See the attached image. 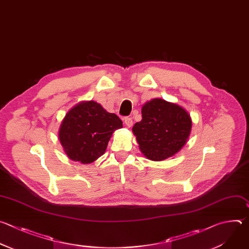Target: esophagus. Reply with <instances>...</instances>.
Listing matches in <instances>:
<instances>
[{
	"mask_svg": "<svg viewBox=\"0 0 249 249\" xmlns=\"http://www.w3.org/2000/svg\"><path fill=\"white\" fill-rule=\"evenodd\" d=\"M124 122L127 127H132V125H133V119L131 117H125Z\"/></svg>",
	"mask_w": 249,
	"mask_h": 249,
	"instance_id": "esophagus-1",
	"label": "esophagus"
}]
</instances>
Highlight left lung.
<instances>
[{"instance_id": "8db88e82", "label": "left lung", "mask_w": 249, "mask_h": 249, "mask_svg": "<svg viewBox=\"0 0 249 249\" xmlns=\"http://www.w3.org/2000/svg\"><path fill=\"white\" fill-rule=\"evenodd\" d=\"M142 117L132 130L141 151L148 159L160 161L168 158L187 142L192 119L178 105L154 99L142 107Z\"/></svg>"}]
</instances>
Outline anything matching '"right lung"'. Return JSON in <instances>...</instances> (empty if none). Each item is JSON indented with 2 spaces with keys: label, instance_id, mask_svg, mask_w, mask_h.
I'll list each match as a JSON object with an SVG mask.
<instances>
[{
  "label": "right lung",
  "instance_id": "add662e5",
  "mask_svg": "<svg viewBox=\"0 0 249 249\" xmlns=\"http://www.w3.org/2000/svg\"><path fill=\"white\" fill-rule=\"evenodd\" d=\"M122 127L116 114L91 101L81 103L67 112L58 137L70 159L90 163L105 153L112 133Z\"/></svg>",
  "mask_w": 249,
  "mask_h": 249
}]
</instances>
